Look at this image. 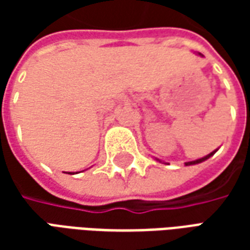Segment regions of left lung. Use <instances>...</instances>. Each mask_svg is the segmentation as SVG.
Wrapping results in <instances>:
<instances>
[{"label": "left lung", "instance_id": "obj_1", "mask_svg": "<svg viewBox=\"0 0 250 250\" xmlns=\"http://www.w3.org/2000/svg\"><path fill=\"white\" fill-rule=\"evenodd\" d=\"M215 151H217V150H215ZM215 151L210 152V154H208V155H206V157L201 158V159H197V161H191V162H186V163H185V165H186V166H190V165H197V163L204 162V161H206V159H209V158L211 157V155H213V154H214Z\"/></svg>", "mask_w": 250, "mask_h": 250}]
</instances>
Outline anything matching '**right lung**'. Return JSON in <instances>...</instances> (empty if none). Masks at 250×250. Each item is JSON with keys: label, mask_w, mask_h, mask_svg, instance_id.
<instances>
[{"label": "right lung", "mask_w": 250, "mask_h": 250, "mask_svg": "<svg viewBox=\"0 0 250 250\" xmlns=\"http://www.w3.org/2000/svg\"><path fill=\"white\" fill-rule=\"evenodd\" d=\"M68 174H75V173H68Z\"/></svg>", "instance_id": "right-lung-1"}]
</instances>
